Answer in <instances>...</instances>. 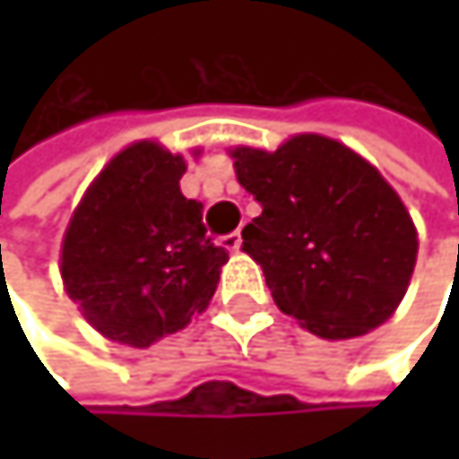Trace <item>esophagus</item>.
Here are the masks:
<instances>
[{"label": "esophagus", "mask_w": 459, "mask_h": 459, "mask_svg": "<svg viewBox=\"0 0 459 459\" xmlns=\"http://www.w3.org/2000/svg\"><path fill=\"white\" fill-rule=\"evenodd\" d=\"M220 245L228 250V253H237L239 247H242V234L239 231H234V234H228V237H222L220 239Z\"/></svg>", "instance_id": "34e87169"}]
</instances>
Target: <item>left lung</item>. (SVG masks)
<instances>
[{
  "label": "left lung",
  "instance_id": "left-lung-1",
  "mask_svg": "<svg viewBox=\"0 0 459 459\" xmlns=\"http://www.w3.org/2000/svg\"><path fill=\"white\" fill-rule=\"evenodd\" d=\"M231 156L261 204L242 250L261 264L275 306L330 342L380 327L408 291L419 239L377 168L322 134Z\"/></svg>",
  "mask_w": 459,
  "mask_h": 459
}]
</instances>
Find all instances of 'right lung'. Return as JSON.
Segmentation results:
<instances>
[{
	"instance_id": "obj_1",
	"label": "right lung",
	"mask_w": 459,
	"mask_h": 459,
	"mask_svg": "<svg viewBox=\"0 0 459 459\" xmlns=\"http://www.w3.org/2000/svg\"><path fill=\"white\" fill-rule=\"evenodd\" d=\"M181 153L140 140L87 186L65 237V291L101 336L151 347L206 311L228 261L206 237L204 204L181 195Z\"/></svg>"
}]
</instances>
